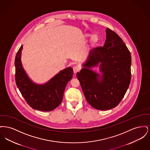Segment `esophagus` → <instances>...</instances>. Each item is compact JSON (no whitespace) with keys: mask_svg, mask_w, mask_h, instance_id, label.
Wrapping results in <instances>:
<instances>
[{"mask_svg":"<svg viewBox=\"0 0 150 150\" xmlns=\"http://www.w3.org/2000/svg\"><path fill=\"white\" fill-rule=\"evenodd\" d=\"M73 70H74V72L75 74H76V72L79 71H80V68L78 66H74V68H73Z\"/></svg>","mask_w":150,"mask_h":150,"instance_id":"1","label":"esophagus"}]
</instances>
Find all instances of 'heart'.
<instances>
[{"label":"heart","instance_id":"1","mask_svg":"<svg viewBox=\"0 0 150 150\" xmlns=\"http://www.w3.org/2000/svg\"><path fill=\"white\" fill-rule=\"evenodd\" d=\"M91 36V35L90 34H85V35H84L85 38H88V37H89ZM98 40H99V39H98V36L96 35H93L92 36V38H91V42H92L93 46H94L95 45H96L97 43H98Z\"/></svg>","mask_w":150,"mask_h":150}]
</instances>
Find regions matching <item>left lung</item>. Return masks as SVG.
<instances>
[{
    "mask_svg": "<svg viewBox=\"0 0 150 150\" xmlns=\"http://www.w3.org/2000/svg\"><path fill=\"white\" fill-rule=\"evenodd\" d=\"M103 47L91 52L76 76L87 102L93 108L107 110L117 106L128 89L132 58L121 38L106 30ZM99 66L101 75L92 68Z\"/></svg>",
    "mask_w": 150,
    "mask_h": 150,
    "instance_id": "1",
    "label": "left lung"
}]
</instances>
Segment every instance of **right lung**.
<instances>
[{
    "instance_id": "obj_1",
    "label": "right lung",
    "mask_w": 150,
    "mask_h": 150,
    "mask_svg": "<svg viewBox=\"0 0 150 150\" xmlns=\"http://www.w3.org/2000/svg\"><path fill=\"white\" fill-rule=\"evenodd\" d=\"M22 45L15 57V80L22 96L33 109L50 111L61 103L64 89L71 79L73 70L71 67L61 70L48 82L38 84L33 82L24 70L21 62Z\"/></svg>"
}]
</instances>
